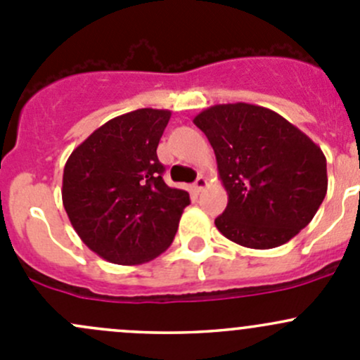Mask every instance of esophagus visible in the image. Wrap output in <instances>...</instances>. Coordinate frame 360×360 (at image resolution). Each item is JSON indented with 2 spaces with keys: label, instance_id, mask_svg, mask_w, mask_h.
Returning <instances> with one entry per match:
<instances>
[{
  "label": "esophagus",
  "instance_id": "obj_1",
  "mask_svg": "<svg viewBox=\"0 0 360 360\" xmlns=\"http://www.w3.org/2000/svg\"><path fill=\"white\" fill-rule=\"evenodd\" d=\"M205 186H207V179H205V177H202V176L198 177V179L193 183L195 191H198V193H200V191H202Z\"/></svg>",
  "mask_w": 360,
  "mask_h": 360
}]
</instances>
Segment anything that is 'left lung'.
I'll use <instances>...</instances> for the list:
<instances>
[{
    "mask_svg": "<svg viewBox=\"0 0 360 360\" xmlns=\"http://www.w3.org/2000/svg\"><path fill=\"white\" fill-rule=\"evenodd\" d=\"M212 146L228 205L214 224L238 245L274 249L296 237L328 191L321 148L268 108L216 104L193 118Z\"/></svg>",
    "mask_w": 360,
    "mask_h": 360,
    "instance_id": "left-lung-1",
    "label": "left lung"
}]
</instances>
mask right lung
Masks as SVG:
<instances>
[{"label":"right lung","instance_id":"right-lung-1","mask_svg":"<svg viewBox=\"0 0 360 360\" xmlns=\"http://www.w3.org/2000/svg\"><path fill=\"white\" fill-rule=\"evenodd\" d=\"M169 110L143 108L94 130L64 165L63 203L83 244L115 264H141L169 249L184 190L167 186L157 148Z\"/></svg>","mask_w":360,"mask_h":360}]
</instances>
